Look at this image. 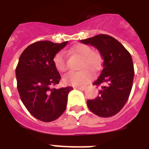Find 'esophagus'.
Instances as JSON below:
<instances>
[{
  "instance_id": "obj_1",
  "label": "esophagus",
  "mask_w": 149,
  "mask_h": 149,
  "mask_svg": "<svg viewBox=\"0 0 149 149\" xmlns=\"http://www.w3.org/2000/svg\"><path fill=\"white\" fill-rule=\"evenodd\" d=\"M74 89H79V90H81V91H84L86 88H84V87H74Z\"/></svg>"
}]
</instances>
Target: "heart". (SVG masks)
Segmentation results:
<instances>
[{
    "label": "heart",
    "mask_w": 149,
    "mask_h": 149,
    "mask_svg": "<svg viewBox=\"0 0 149 149\" xmlns=\"http://www.w3.org/2000/svg\"><path fill=\"white\" fill-rule=\"evenodd\" d=\"M71 54L81 56L79 68H82L79 71H70L64 74L63 80L64 83L74 86H84L89 82L92 79V73L89 68L93 71L99 69L101 64V56L97 51H93L89 45L85 44H77L70 49ZM53 64L56 70L63 72L68 69V63L65 55L63 52H59L53 57ZM83 67H87L83 68Z\"/></svg>",
    "instance_id": "b5f03b06"
}]
</instances>
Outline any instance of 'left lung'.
Instances as JSON below:
<instances>
[{"instance_id": "left-lung-1", "label": "left lung", "mask_w": 149, "mask_h": 149, "mask_svg": "<svg viewBox=\"0 0 149 149\" xmlns=\"http://www.w3.org/2000/svg\"><path fill=\"white\" fill-rule=\"evenodd\" d=\"M81 42L96 47L104 60L100 76L93 83L101 86V89L98 97L87 100V106L100 117L115 116L123 108L133 86L134 69L131 56L119 41L107 34H98Z\"/></svg>"}]
</instances>
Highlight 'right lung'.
<instances>
[{
	"label": "right lung",
	"mask_w": 149,
	"mask_h": 149,
	"mask_svg": "<svg viewBox=\"0 0 149 149\" xmlns=\"http://www.w3.org/2000/svg\"><path fill=\"white\" fill-rule=\"evenodd\" d=\"M68 44L39 41L22 52L15 68L20 99L31 115L49 123L60 117L67 108L68 96L73 88H51L59 84L60 73L53 64V57Z\"/></svg>",
	"instance_id": "right-lung-1"
}]
</instances>
